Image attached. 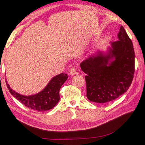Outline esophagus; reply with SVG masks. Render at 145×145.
Instances as JSON below:
<instances>
[{
    "label": "esophagus",
    "mask_w": 145,
    "mask_h": 145,
    "mask_svg": "<svg viewBox=\"0 0 145 145\" xmlns=\"http://www.w3.org/2000/svg\"><path fill=\"white\" fill-rule=\"evenodd\" d=\"M69 73H70L71 75H74V74H76L79 73L78 72L76 71V69L73 67L71 69L70 71H69Z\"/></svg>",
    "instance_id": "obj_1"
}]
</instances>
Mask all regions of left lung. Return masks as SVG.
Here are the masks:
<instances>
[{
	"instance_id": "obj_1",
	"label": "left lung",
	"mask_w": 145,
	"mask_h": 145,
	"mask_svg": "<svg viewBox=\"0 0 145 145\" xmlns=\"http://www.w3.org/2000/svg\"><path fill=\"white\" fill-rule=\"evenodd\" d=\"M118 36V41L112 42L107 55L98 53L80 63L82 71L86 74V96L91 102L103 104L112 101L132 84L135 73L133 46L122 26ZM113 58L115 60L109 64Z\"/></svg>"
}]
</instances>
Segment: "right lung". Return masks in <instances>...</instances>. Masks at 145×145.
Instances as JSON below:
<instances>
[{
  "mask_svg": "<svg viewBox=\"0 0 145 145\" xmlns=\"http://www.w3.org/2000/svg\"><path fill=\"white\" fill-rule=\"evenodd\" d=\"M68 78L66 73H60L53 78L48 85L37 94L25 96L13 90L6 81L10 93L28 108L37 111H46L54 108L60 100L59 90Z\"/></svg>",
  "mask_w": 145,
  "mask_h": 145,
  "instance_id": "add662e5",
  "label": "right lung"
}]
</instances>
